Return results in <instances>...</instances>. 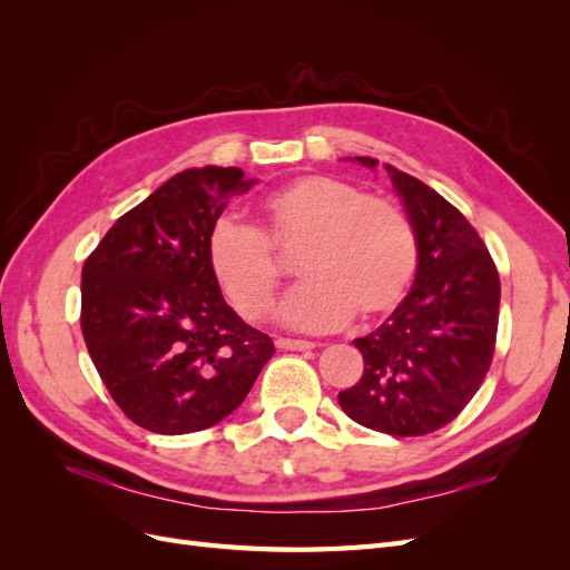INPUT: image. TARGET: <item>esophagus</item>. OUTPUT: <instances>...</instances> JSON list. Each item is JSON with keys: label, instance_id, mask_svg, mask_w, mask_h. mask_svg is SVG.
Wrapping results in <instances>:
<instances>
[{"label": "esophagus", "instance_id": "1", "mask_svg": "<svg viewBox=\"0 0 570 570\" xmlns=\"http://www.w3.org/2000/svg\"><path fill=\"white\" fill-rule=\"evenodd\" d=\"M275 347L285 350V352H308L314 350L316 344L308 342V340H295V337H278L275 340Z\"/></svg>", "mask_w": 570, "mask_h": 570}]
</instances>
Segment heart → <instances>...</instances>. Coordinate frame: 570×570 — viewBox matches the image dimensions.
<instances>
[{
	"mask_svg": "<svg viewBox=\"0 0 570 570\" xmlns=\"http://www.w3.org/2000/svg\"><path fill=\"white\" fill-rule=\"evenodd\" d=\"M262 216V228L223 216L206 239L214 278L243 318L262 321L273 312L283 281L273 247L299 243L304 283L281 312L289 325L333 331L352 314L383 316L406 295L419 243L394 202L331 176H299L264 197Z\"/></svg>",
	"mask_w": 570,
	"mask_h": 570,
	"instance_id": "heart-1",
	"label": "heart"
}]
</instances>
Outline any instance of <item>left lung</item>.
Returning <instances> with one entry per match:
<instances>
[{"instance_id": "obj_1", "label": "left lung", "mask_w": 570, "mask_h": 570, "mask_svg": "<svg viewBox=\"0 0 570 570\" xmlns=\"http://www.w3.org/2000/svg\"><path fill=\"white\" fill-rule=\"evenodd\" d=\"M368 168L377 159L356 157ZM416 230L419 271L390 318L354 347L364 375L337 394L358 425L419 438L452 423L490 371L499 323V273L454 204L385 164Z\"/></svg>"}]
</instances>
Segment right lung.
Segmentation results:
<instances>
[{"mask_svg":"<svg viewBox=\"0 0 570 570\" xmlns=\"http://www.w3.org/2000/svg\"><path fill=\"white\" fill-rule=\"evenodd\" d=\"M239 168H187L101 237L82 266L80 327L126 416L161 435L197 433L245 402L273 340L223 299L206 239Z\"/></svg>","mask_w":570,"mask_h":570,"instance_id":"right-lung-1","label":"right lung"}]
</instances>
